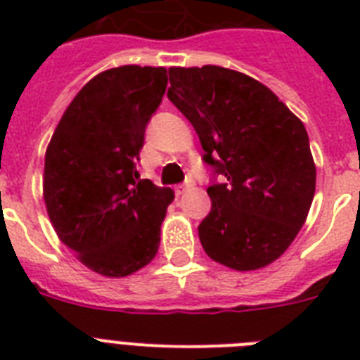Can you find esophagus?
Segmentation results:
<instances>
[{"label": "esophagus", "mask_w": 360, "mask_h": 360, "mask_svg": "<svg viewBox=\"0 0 360 360\" xmlns=\"http://www.w3.org/2000/svg\"><path fill=\"white\" fill-rule=\"evenodd\" d=\"M188 188H192V181H188V183H183V185H179L177 188H175V192H177V196H183Z\"/></svg>", "instance_id": "34e87169"}]
</instances>
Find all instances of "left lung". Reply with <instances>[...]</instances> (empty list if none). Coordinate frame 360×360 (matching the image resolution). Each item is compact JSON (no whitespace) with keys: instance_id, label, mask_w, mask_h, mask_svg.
Returning a JSON list of instances; mask_svg holds the SVG:
<instances>
[{"instance_id":"8db88e82","label":"left lung","mask_w":360,"mask_h":360,"mask_svg":"<svg viewBox=\"0 0 360 360\" xmlns=\"http://www.w3.org/2000/svg\"><path fill=\"white\" fill-rule=\"evenodd\" d=\"M168 98L226 179L207 188L203 250L236 271L267 267L290 248L316 192L304 124L262 82L219 65L172 67Z\"/></svg>"}]
</instances>
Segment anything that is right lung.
Masks as SVG:
<instances>
[{"instance_id": "add662e5", "label": "right lung", "mask_w": 360, "mask_h": 360, "mask_svg": "<svg viewBox=\"0 0 360 360\" xmlns=\"http://www.w3.org/2000/svg\"><path fill=\"white\" fill-rule=\"evenodd\" d=\"M164 67L123 65L82 87L46 147L42 196L58 237L93 273L123 278L157 256L174 191L140 181L147 121Z\"/></svg>"}]
</instances>
